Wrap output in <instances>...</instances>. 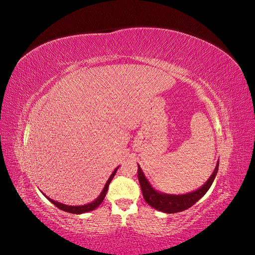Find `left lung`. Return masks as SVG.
Returning <instances> with one entry per match:
<instances>
[{
	"label": "left lung",
	"instance_id": "8db88e82",
	"mask_svg": "<svg viewBox=\"0 0 255 255\" xmlns=\"http://www.w3.org/2000/svg\"><path fill=\"white\" fill-rule=\"evenodd\" d=\"M218 167L219 161H217V165L215 167L214 172L210 176V179L205 182V184L202 185V187L185 195H168L155 190L152 187V185L149 183V181L145 179L139 165H138L137 176L145 202L157 211L168 214H173L187 210V208L191 207L206 194L207 190L212 186L216 174L218 172Z\"/></svg>",
	"mask_w": 255,
	"mask_h": 255
}]
</instances>
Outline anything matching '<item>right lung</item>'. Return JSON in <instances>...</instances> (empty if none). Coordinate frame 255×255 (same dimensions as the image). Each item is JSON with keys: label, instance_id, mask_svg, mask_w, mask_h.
<instances>
[{"label": "right lung", "instance_id": "add662e5", "mask_svg": "<svg viewBox=\"0 0 255 255\" xmlns=\"http://www.w3.org/2000/svg\"><path fill=\"white\" fill-rule=\"evenodd\" d=\"M118 168H119V167H117V168L115 169L114 172H113L112 175L110 176V179L107 180V182H106V184H105V186H104L102 192H101V194H100V196L95 200L94 202L88 203V204H85V205L72 206V205H66V204H63V203H59V202H57V201H54V200L50 199V198L47 197V196H45V198H47V199L49 200V201L52 202L54 205H56V206L59 208V210L68 212V213H71V214H84V213H87V212H90V211H94L95 208H97L100 204H101V203L103 202V200H104V198H105V196H106L107 189H109V185H110V183L112 182L113 177L115 176L116 172H117Z\"/></svg>", "mask_w": 255, "mask_h": 255}]
</instances>
